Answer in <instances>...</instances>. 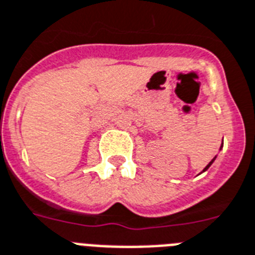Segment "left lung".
Returning a JSON list of instances; mask_svg holds the SVG:
<instances>
[{"mask_svg": "<svg viewBox=\"0 0 255 255\" xmlns=\"http://www.w3.org/2000/svg\"><path fill=\"white\" fill-rule=\"evenodd\" d=\"M221 146H223V144H221ZM215 158H216V157H214V160L211 161V162H210V163H208V165H207V166H206V167H204V169H203V171H206V170H207V169H208V167H210V166H211V165H212V163H214Z\"/></svg>", "mask_w": 255, "mask_h": 255, "instance_id": "8db88e82", "label": "left lung"}]
</instances>
